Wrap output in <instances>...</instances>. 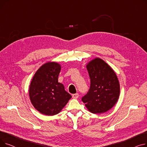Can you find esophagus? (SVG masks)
Masks as SVG:
<instances>
[{
  "instance_id": "34e87169",
  "label": "esophagus",
  "mask_w": 147,
  "mask_h": 147,
  "mask_svg": "<svg viewBox=\"0 0 147 147\" xmlns=\"http://www.w3.org/2000/svg\"><path fill=\"white\" fill-rule=\"evenodd\" d=\"M72 97H73V98H74V99H77V98H79V94H73V95H72Z\"/></svg>"
}]
</instances>
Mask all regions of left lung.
Segmentation results:
<instances>
[{
  "mask_svg": "<svg viewBox=\"0 0 147 147\" xmlns=\"http://www.w3.org/2000/svg\"><path fill=\"white\" fill-rule=\"evenodd\" d=\"M87 69L90 86L88 93L82 97V101L92 113H105L119 99L120 84L117 77L113 69L100 58L90 61Z\"/></svg>",
  "mask_w": 147,
  "mask_h": 147,
  "instance_id": "8db88e82",
  "label": "left lung"
}]
</instances>
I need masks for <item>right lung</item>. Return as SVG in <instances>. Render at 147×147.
Returning a JSON list of instances; mask_svg holds the SVG:
<instances>
[{"label": "right lung", "mask_w": 147, "mask_h": 147, "mask_svg": "<svg viewBox=\"0 0 147 147\" xmlns=\"http://www.w3.org/2000/svg\"><path fill=\"white\" fill-rule=\"evenodd\" d=\"M61 66L57 63H47L38 68L30 83L29 96L33 105L47 115L59 113L71 98L58 82Z\"/></svg>", "instance_id": "right-lung-1"}]
</instances>
